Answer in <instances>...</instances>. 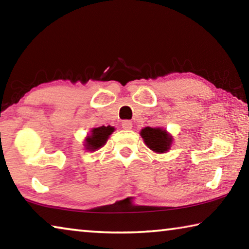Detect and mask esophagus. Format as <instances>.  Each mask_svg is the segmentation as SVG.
Returning a JSON list of instances; mask_svg holds the SVG:
<instances>
[{"mask_svg": "<svg viewBox=\"0 0 249 249\" xmlns=\"http://www.w3.org/2000/svg\"><path fill=\"white\" fill-rule=\"evenodd\" d=\"M122 127H123L124 129L129 130V129H132V127H133V123L130 121H123V122H122Z\"/></svg>", "mask_w": 249, "mask_h": 249, "instance_id": "obj_1", "label": "esophagus"}]
</instances>
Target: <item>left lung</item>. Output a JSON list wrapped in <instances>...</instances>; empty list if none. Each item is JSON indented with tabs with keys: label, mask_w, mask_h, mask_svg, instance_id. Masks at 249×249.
Masks as SVG:
<instances>
[{
	"label": "left lung",
	"mask_w": 249,
	"mask_h": 249,
	"mask_svg": "<svg viewBox=\"0 0 249 249\" xmlns=\"http://www.w3.org/2000/svg\"><path fill=\"white\" fill-rule=\"evenodd\" d=\"M140 134L146 146L157 154H165L170 150L174 142L172 135L161 127H145Z\"/></svg>",
	"instance_id": "1"
}]
</instances>
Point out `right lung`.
Listing matches in <instances>:
<instances>
[{
    "label": "right lung",
    "instance_id": "1",
    "mask_svg": "<svg viewBox=\"0 0 249 249\" xmlns=\"http://www.w3.org/2000/svg\"><path fill=\"white\" fill-rule=\"evenodd\" d=\"M115 128L113 126H100V127L92 128L90 130V134L84 140V148L88 151L98 150L107 144L109 135L114 132Z\"/></svg>",
    "mask_w": 249,
    "mask_h": 249
}]
</instances>
